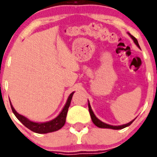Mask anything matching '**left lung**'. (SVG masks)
<instances>
[{"instance_id": "left-lung-1", "label": "left lung", "mask_w": 157, "mask_h": 157, "mask_svg": "<svg viewBox=\"0 0 157 157\" xmlns=\"http://www.w3.org/2000/svg\"><path fill=\"white\" fill-rule=\"evenodd\" d=\"M128 34L129 35L130 37H131V39H133V41H134V43H135V45H137V46L139 48H140V45H139L138 42H137V39H136L135 37H134V36H133L132 35L130 34L129 33H128ZM88 107H89V112H90V116H91V118H92V121H93V124H94L95 125L97 126L98 128H110V129H114V130L122 129V128H124L128 127V126L131 125V124H132L133 121H134V120H135V118H134V120H132V121H130V122H128V124H121V125H118V126L111 125V124H106V123L102 122V121H100V120H99V118H96V115H95V114L93 113V110H92L91 106H90V102H89V100H88Z\"/></svg>"}]
</instances>
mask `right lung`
I'll return each instance as SVG.
<instances>
[{
  "instance_id": "1",
  "label": "right lung",
  "mask_w": 157,
  "mask_h": 157,
  "mask_svg": "<svg viewBox=\"0 0 157 157\" xmlns=\"http://www.w3.org/2000/svg\"><path fill=\"white\" fill-rule=\"evenodd\" d=\"M74 92H73V93H71L70 94L68 98H67V102H66V104L64 105V108L62 109V110L60 112L59 115L56 118H54V119L48 121H45V122H35V121H31V120H29L26 117L19 114L15 110V109L13 108V106L11 104V102H10V103L13 114L17 117V119L23 125H25L26 128H29V130H31L32 131H33L35 133H38V134H47V133L54 132V131H58V130L61 129L64 125L66 121L67 111H68V108L70 106V104H71V99H72V96L74 95Z\"/></svg>"
}]
</instances>
